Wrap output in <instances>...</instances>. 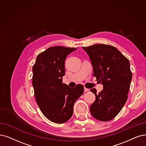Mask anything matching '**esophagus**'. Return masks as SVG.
Here are the masks:
<instances>
[{"label":"esophagus","mask_w":146,"mask_h":146,"mask_svg":"<svg viewBox=\"0 0 146 146\" xmlns=\"http://www.w3.org/2000/svg\"><path fill=\"white\" fill-rule=\"evenodd\" d=\"M84 92H89V91L90 90V89H87V88H86V87H84Z\"/></svg>","instance_id":"1"}]
</instances>
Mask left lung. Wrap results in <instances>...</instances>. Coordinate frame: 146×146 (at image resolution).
I'll return each mask as SVG.
<instances>
[{"label": "left lung", "instance_id": "8db88e82", "mask_svg": "<svg viewBox=\"0 0 146 146\" xmlns=\"http://www.w3.org/2000/svg\"><path fill=\"white\" fill-rule=\"evenodd\" d=\"M89 55L93 69V76L103 85L98 94L90 90L96 100L90 106V113L97 120L107 121L114 118L124 106L132 80L130 63L114 46L95 44L83 47Z\"/></svg>", "mask_w": 146, "mask_h": 146}]
</instances>
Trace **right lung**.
Instances as JSON below:
<instances>
[{
	"mask_svg": "<svg viewBox=\"0 0 146 146\" xmlns=\"http://www.w3.org/2000/svg\"><path fill=\"white\" fill-rule=\"evenodd\" d=\"M76 50L61 46L50 47L38 55L32 68L36 101L43 114L54 123H63L71 119L74 104L84 92L82 84L72 89L62 83L66 57Z\"/></svg>",
	"mask_w": 146,
	"mask_h": 146,
	"instance_id": "add662e5",
	"label": "right lung"
}]
</instances>
